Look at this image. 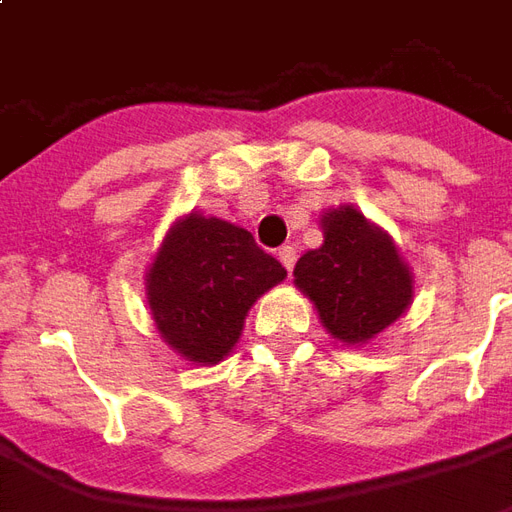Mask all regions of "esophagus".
<instances>
[{"mask_svg":"<svg viewBox=\"0 0 512 512\" xmlns=\"http://www.w3.org/2000/svg\"><path fill=\"white\" fill-rule=\"evenodd\" d=\"M279 260H282V266L288 268V271H293V266H296V246H282L279 249Z\"/></svg>","mask_w":512,"mask_h":512,"instance_id":"obj_1","label":"esophagus"}]
</instances>
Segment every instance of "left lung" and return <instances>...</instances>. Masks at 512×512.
<instances>
[{
	"mask_svg": "<svg viewBox=\"0 0 512 512\" xmlns=\"http://www.w3.org/2000/svg\"><path fill=\"white\" fill-rule=\"evenodd\" d=\"M323 244L299 257L293 277L343 343H365L411 304V274L389 235L345 205L321 219Z\"/></svg>",
	"mask_w": 512,
	"mask_h": 512,
	"instance_id": "left-lung-1",
	"label": "left lung"
}]
</instances>
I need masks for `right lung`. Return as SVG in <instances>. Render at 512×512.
Returning <instances> with one entry per match:
<instances>
[{"mask_svg": "<svg viewBox=\"0 0 512 512\" xmlns=\"http://www.w3.org/2000/svg\"><path fill=\"white\" fill-rule=\"evenodd\" d=\"M285 277L282 263L244 227L189 213L158 249L147 301L158 332L178 354L216 365L238 343L249 307Z\"/></svg>", "mask_w": 512, "mask_h": 512, "instance_id": "add662e5", "label": "right lung"}]
</instances>
